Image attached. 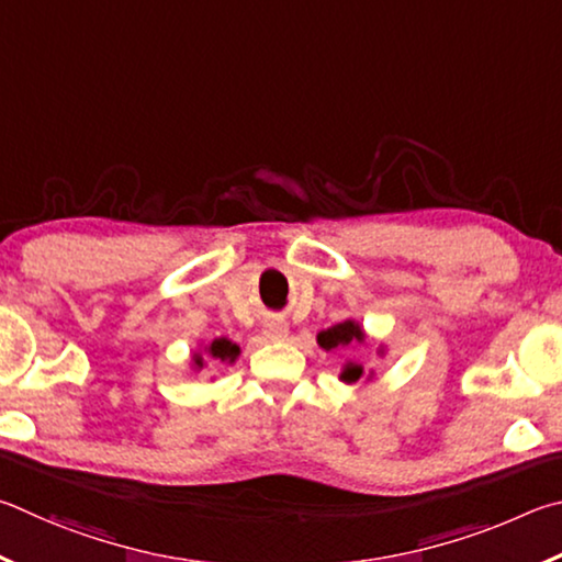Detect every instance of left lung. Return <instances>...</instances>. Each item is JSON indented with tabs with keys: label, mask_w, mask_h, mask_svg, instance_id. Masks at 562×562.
Returning <instances> with one entry per match:
<instances>
[{
	"label": "left lung",
	"mask_w": 562,
	"mask_h": 562,
	"mask_svg": "<svg viewBox=\"0 0 562 562\" xmlns=\"http://www.w3.org/2000/svg\"><path fill=\"white\" fill-rule=\"evenodd\" d=\"M210 356L216 358V360H222V362H234L236 358H239V346H236V342H232V340H226V338H216V340H212V346H210ZM194 366L196 368L204 366L202 356H194Z\"/></svg>",
	"instance_id": "1"
}]
</instances>
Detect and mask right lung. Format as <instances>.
<instances>
[{"instance_id":"1","label":"right lung","mask_w":562,"mask_h":562,"mask_svg":"<svg viewBox=\"0 0 562 562\" xmlns=\"http://www.w3.org/2000/svg\"><path fill=\"white\" fill-rule=\"evenodd\" d=\"M362 338H366V333H362L358 323H352V321L338 323V326L318 333V342H321L323 350L350 346L352 340H362ZM340 378L346 382H358L362 378V366H358V362H348Z\"/></svg>"}]
</instances>
